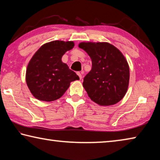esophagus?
Masks as SVG:
<instances>
[{"mask_svg":"<svg viewBox=\"0 0 160 160\" xmlns=\"http://www.w3.org/2000/svg\"><path fill=\"white\" fill-rule=\"evenodd\" d=\"M77 74H78V76H79L80 79V80L82 79V72H77Z\"/></svg>","mask_w":160,"mask_h":160,"instance_id":"1","label":"esophagus"}]
</instances>
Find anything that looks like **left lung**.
<instances>
[{
	"label": "left lung",
	"instance_id": "obj_1",
	"mask_svg": "<svg viewBox=\"0 0 160 160\" xmlns=\"http://www.w3.org/2000/svg\"><path fill=\"white\" fill-rule=\"evenodd\" d=\"M92 60V70L82 85L91 100L100 106L120 102L127 92L130 70L125 56L108 42H81L78 45Z\"/></svg>",
	"mask_w": 160,
	"mask_h": 160
}]
</instances>
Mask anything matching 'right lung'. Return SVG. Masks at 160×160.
Segmentation results:
<instances>
[{
	"label": "right lung",
	"mask_w": 160,
	"mask_h": 160,
	"mask_svg": "<svg viewBox=\"0 0 160 160\" xmlns=\"http://www.w3.org/2000/svg\"><path fill=\"white\" fill-rule=\"evenodd\" d=\"M73 42L52 41L43 44L29 61L26 82L35 98L52 102L63 95L78 75L62 62V56L74 47Z\"/></svg>",
	"instance_id": "1"
}]
</instances>
